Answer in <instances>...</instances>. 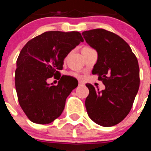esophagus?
Returning a JSON list of instances; mask_svg holds the SVG:
<instances>
[{"instance_id":"1","label":"esophagus","mask_w":151,"mask_h":151,"mask_svg":"<svg viewBox=\"0 0 151 151\" xmlns=\"http://www.w3.org/2000/svg\"><path fill=\"white\" fill-rule=\"evenodd\" d=\"M85 85V83H84V82H81V81H79V82H78V85H79V86H82V85Z\"/></svg>"}]
</instances>
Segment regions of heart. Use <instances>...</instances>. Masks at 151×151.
<instances>
[{
    "label": "heart",
    "mask_w": 151,
    "mask_h": 151,
    "mask_svg": "<svg viewBox=\"0 0 151 151\" xmlns=\"http://www.w3.org/2000/svg\"><path fill=\"white\" fill-rule=\"evenodd\" d=\"M69 75L71 76L75 77V78H80L81 77V76L78 73H76V72H71V73H69Z\"/></svg>",
    "instance_id": "b5f03b06"
}]
</instances>
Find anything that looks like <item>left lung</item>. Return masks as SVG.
Returning a JSON list of instances; mask_svg holds the SVG:
<instances>
[{
	"label": "left lung",
	"instance_id": "obj_1",
	"mask_svg": "<svg viewBox=\"0 0 151 151\" xmlns=\"http://www.w3.org/2000/svg\"><path fill=\"white\" fill-rule=\"evenodd\" d=\"M82 34L98 54L92 74L97 75L105 85L104 90L100 91L86 84L89 90L85 100L88 115L98 125L113 126L129 114L138 91V60L130 46L115 33L96 29Z\"/></svg>",
	"mask_w": 151,
	"mask_h": 151
}]
</instances>
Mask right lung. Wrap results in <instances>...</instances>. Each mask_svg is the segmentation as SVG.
I'll return each mask as SVG.
<instances>
[{"instance_id": "1", "label": "right lung", "mask_w": 151, "mask_h": 151, "mask_svg": "<svg viewBox=\"0 0 151 151\" xmlns=\"http://www.w3.org/2000/svg\"><path fill=\"white\" fill-rule=\"evenodd\" d=\"M84 39L78 32H45L29 41L17 60L15 86L19 104L29 120L44 125L60 116L66 97L78 86L63 76L57 85L47 79L60 75L63 60Z\"/></svg>"}]
</instances>
